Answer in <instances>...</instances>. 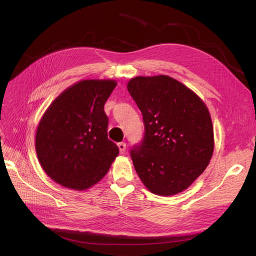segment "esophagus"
I'll return each mask as SVG.
<instances>
[{
    "instance_id": "1",
    "label": "esophagus",
    "mask_w": 256,
    "mask_h": 256,
    "mask_svg": "<svg viewBox=\"0 0 256 256\" xmlns=\"http://www.w3.org/2000/svg\"><path fill=\"white\" fill-rule=\"evenodd\" d=\"M118 150H120V154H124L126 152V143L120 142V143L118 144Z\"/></svg>"
}]
</instances>
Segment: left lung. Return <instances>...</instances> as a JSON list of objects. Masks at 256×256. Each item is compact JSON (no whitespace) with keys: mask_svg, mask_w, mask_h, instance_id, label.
<instances>
[{"mask_svg":"<svg viewBox=\"0 0 256 256\" xmlns=\"http://www.w3.org/2000/svg\"><path fill=\"white\" fill-rule=\"evenodd\" d=\"M127 88L142 112L145 134L130 152L136 171L154 194L187 189L209 164L214 127L205 102L166 74L136 76Z\"/></svg>","mask_w":256,"mask_h":256,"instance_id":"left-lung-1","label":"left lung"}]
</instances>
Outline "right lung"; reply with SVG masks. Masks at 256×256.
I'll return each instance as SVG.
<instances>
[{
	"instance_id": "obj_1",
	"label": "right lung",
	"mask_w": 256,
	"mask_h": 256,
	"mask_svg": "<svg viewBox=\"0 0 256 256\" xmlns=\"http://www.w3.org/2000/svg\"><path fill=\"white\" fill-rule=\"evenodd\" d=\"M116 85L111 79L76 82L53 100L38 124V160L46 174L63 187H92L118 156V147L108 138L104 110Z\"/></svg>"
}]
</instances>
